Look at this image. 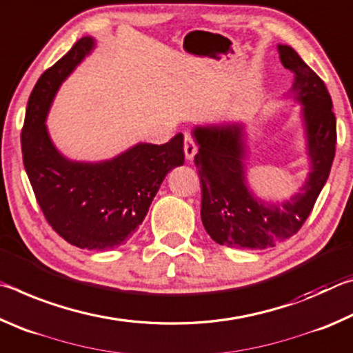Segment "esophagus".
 Wrapping results in <instances>:
<instances>
[{
    "label": "esophagus",
    "mask_w": 353,
    "mask_h": 353,
    "mask_svg": "<svg viewBox=\"0 0 353 353\" xmlns=\"http://www.w3.org/2000/svg\"><path fill=\"white\" fill-rule=\"evenodd\" d=\"M183 151H185V157H187V160H190V162L194 159L196 152H198V146H196V143L191 135H185Z\"/></svg>",
    "instance_id": "esophagus-1"
}]
</instances>
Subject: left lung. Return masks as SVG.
<instances>
[{
    "label": "left lung",
    "instance_id": "8db88e82",
    "mask_svg": "<svg viewBox=\"0 0 353 353\" xmlns=\"http://www.w3.org/2000/svg\"><path fill=\"white\" fill-rule=\"evenodd\" d=\"M280 61L294 74L288 93L301 104L305 130L308 177L288 201L271 202L248 185V145L243 123L196 126L199 146L194 163L201 176V218L213 241L236 249H266L301 229L330 174L336 146V118L321 77L288 45H277Z\"/></svg>",
    "mask_w": 353,
    "mask_h": 353
}]
</instances>
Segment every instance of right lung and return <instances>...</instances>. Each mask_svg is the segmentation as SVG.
<instances>
[{
  "instance_id": "obj_1",
  "label": "right lung",
  "mask_w": 353,
  "mask_h": 353,
  "mask_svg": "<svg viewBox=\"0 0 353 353\" xmlns=\"http://www.w3.org/2000/svg\"><path fill=\"white\" fill-rule=\"evenodd\" d=\"M97 46L82 37L40 76L28 101L21 151L26 174L48 223L65 241L88 250L126 243L143 223L168 172L185 162L183 135L165 145L137 143L101 162H76L59 151L46 117L62 82Z\"/></svg>"
}]
</instances>
